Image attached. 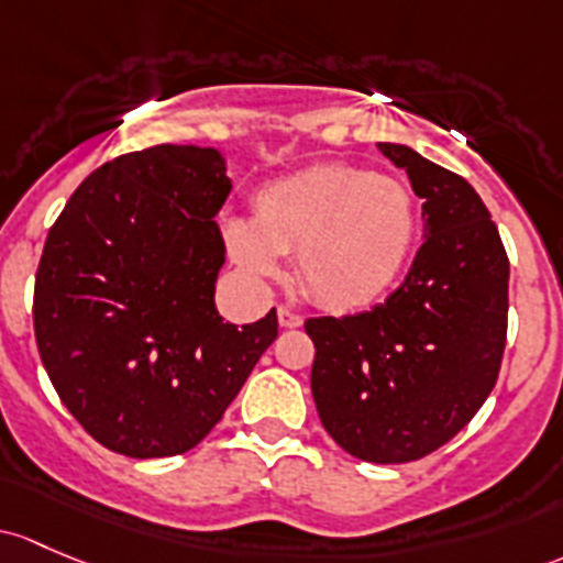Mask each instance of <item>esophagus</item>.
<instances>
[{
    "label": "esophagus",
    "mask_w": 563,
    "mask_h": 563,
    "mask_svg": "<svg viewBox=\"0 0 563 563\" xmlns=\"http://www.w3.org/2000/svg\"><path fill=\"white\" fill-rule=\"evenodd\" d=\"M277 321H280L283 329H297V327H301V321H305V318H301L299 312L288 310V307H280V310H277Z\"/></svg>",
    "instance_id": "34e87169"
}]
</instances>
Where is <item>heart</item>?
I'll list each match as a JSON object with an SVG mask.
<instances>
[{
  "label": "heart",
  "instance_id": "obj_1",
  "mask_svg": "<svg viewBox=\"0 0 563 563\" xmlns=\"http://www.w3.org/2000/svg\"><path fill=\"white\" fill-rule=\"evenodd\" d=\"M410 188L353 164H312L266 183L253 216H229L221 234L247 275L277 280L297 253L299 283L318 305L356 310L394 286L412 251Z\"/></svg>",
  "mask_w": 563,
  "mask_h": 563
}]
</instances>
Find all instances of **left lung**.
I'll list each match as a JSON object with an SVG mask.
<instances>
[{
  "label": "left lung",
  "instance_id": "8db88e82",
  "mask_svg": "<svg viewBox=\"0 0 563 563\" xmlns=\"http://www.w3.org/2000/svg\"><path fill=\"white\" fill-rule=\"evenodd\" d=\"M380 153L423 199V245L383 305L310 318V388L331 440L372 464H407L453 440L496 386L510 262L461 175L396 142Z\"/></svg>",
  "mask_w": 563,
  "mask_h": 563
}]
</instances>
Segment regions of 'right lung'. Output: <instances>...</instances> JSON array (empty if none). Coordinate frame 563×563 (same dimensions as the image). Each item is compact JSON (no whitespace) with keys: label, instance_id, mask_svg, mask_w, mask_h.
<instances>
[{"label":"right lung","instance_id":"right-lung-1","mask_svg":"<svg viewBox=\"0 0 563 563\" xmlns=\"http://www.w3.org/2000/svg\"><path fill=\"white\" fill-rule=\"evenodd\" d=\"M232 191L216 147L153 145L102 164L47 232L34 336L64 407L132 459L197 448L277 336L216 310Z\"/></svg>","mask_w":563,"mask_h":563}]
</instances>
